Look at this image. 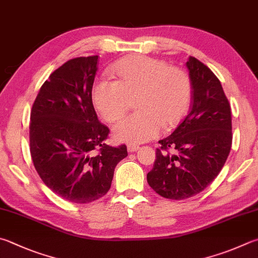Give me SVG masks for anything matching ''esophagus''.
<instances>
[{"label": "esophagus", "mask_w": 258, "mask_h": 258, "mask_svg": "<svg viewBox=\"0 0 258 258\" xmlns=\"http://www.w3.org/2000/svg\"><path fill=\"white\" fill-rule=\"evenodd\" d=\"M139 150V145H134V144H128L127 145V151L128 152H135Z\"/></svg>", "instance_id": "1"}]
</instances>
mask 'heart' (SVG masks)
<instances>
[{
	"mask_svg": "<svg viewBox=\"0 0 258 258\" xmlns=\"http://www.w3.org/2000/svg\"><path fill=\"white\" fill-rule=\"evenodd\" d=\"M115 81L99 80L91 90L92 102L106 121L115 123L137 99L138 113L121 120L115 138L128 144H140L171 130L186 116L191 102V82L182 70L168 67L165 60L131 55L110 70Z\"/></svg>",
	"mask_w": 258,
	"mask_h": 258,
	"instance_id": "heart-1",
	"label": "heart"
}]
</instances>
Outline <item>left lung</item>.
Listing matches in <instances>:
<instances>
[{
    "label": "left lung",
    "instance_id": "8db88e82",
    "mask_svg": "<svg viewBox=\"0 0 258 258\" xmlns=\"http://www.w3.org/2000/svg\"><path fill=\"white\" fill-rule=\"evenodd\" d=\"M186 67L193 89L190 110L171 135L159 141L157 159L147 175L151 188L169 200L188 199L207 188L221 171L232 144L231 108L219 79L193 56Z\"/></svg>",
    "mask_w": 258,
    "mask_h": 258
}]
</instances>
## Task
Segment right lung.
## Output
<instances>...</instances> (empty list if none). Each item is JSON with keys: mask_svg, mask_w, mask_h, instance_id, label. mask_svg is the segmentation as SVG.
<instances>
[{"mask_svg": "<svg viewBox=\"0 0 258 258\" xmlns=\"http://www.w3.org/2000/svg\"><path fill=\"white\" fill-rule=\"evenodd\" d=\"M98 56L68 60L50 74L30 113L32 162L44 184L72 203H90L109 190L117 163L127 156L125 144L106 143L91 90Z\"/></svg>", "mask_w": 258, "mask_h": 258, "instance_id": "right-lung-1", "label": "right lung"}]
</instances>
